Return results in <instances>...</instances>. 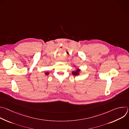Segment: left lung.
<instances>
[{"label":"left lung","instance_id":"1","mask_svg":"<svg viewBox=\"0 0 129 129\" xmlns=\"http://www.w3.org/2000/svg\"><path fill=\"white\" fill-rule=\"evenodd\" d=\"M80 69H77L75 71H73L72 72V75H73V76H78L80 74Z\"/></svg>","mask_w":129,"mask_h":129}]
</instances>
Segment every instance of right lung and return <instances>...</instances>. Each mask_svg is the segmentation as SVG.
Here are the masks:
<instances>
[{
	"label": "right lung",
	"instance_id": "right-lung-1",
	"mask_svg": "<svg viewBox=\"0 0 129 129\" xmlns=\"http://www.w3.org/2000/svg\"><path fill=\"white\" fill-rule=\"evenodd\" d=\"M44 73H45V75H49V73L48 72H45Z\"/></svg>",
	"mask_w": 129,
	"mask_h": 129
}]
</instances>
